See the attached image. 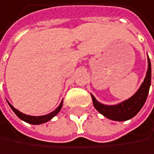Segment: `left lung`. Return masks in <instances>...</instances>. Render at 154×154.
<instances>
[{"label":"left lung","mask_w":154,"mask_h":154,"mask_svg":"<svg viewBox=\"0 0 154 154\" xmlns=\"http://www.w3.org/2000/svg\"><path fill=\"white\" fill-rule=\"evenodd\" d=\"M151 78H152V68H151V62L148 57V70L146 72V76L141 87L134 96L123 101L120 104L114 106H107L100 103L94 98V96L91 95L95 109L104 116L115 121H125L134 117L141 110L147 99L149 89L151 86Z\"/></svg>","instance_id":"obj_1"}]
</instances>
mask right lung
<instances>
[{
  "label": "right lung",
  "mask_w": 154,
  "mask_h": 154,
  "mask_svg": "<svg viewBox=\"0 0 154 154\" xmlns=\"http://www.w3.org/2000/svg\"><path fill=\"white\" fill-rule=\"evenodd\" d=\"M8 103H9V102H8ZM9 105H10V107L11 108V109L13 110V112H14L16 115L18 116L21 120H23V121H25V122H27V123H29V124H32V125H39V124H43V123H45V122L49 121V120H50V119H52L54 116L57 115V114L59 113V111L61 110V109H62L63 101L61 102V104L59 105V107H58L54 111H53V112H51V113H49V114H47V115L40 116H34L25 115V114H23V113L20 112V111H19L18 109H16L15 108H13L10 103H9Z\"/></svg>",
  "instance_id": "right-lung-1"
}]
</instances>
